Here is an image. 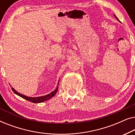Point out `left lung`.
Segmentation results:
<instances>
[{
    "mask_svg": "<svg viewBox=\"0 0 135 135\" xmlns=\"http://www.w3.org/2000/svg\"><path fill=\"white\" fill-rule=\"evenodd\" d=\"M114 16H115V17L116 18V19H117V20H118V21H119V19H118V18H117V16H116L115 15H114Z\"/></svg>",
    "mask_w": 135,
    "mask_h": 135,
    "instance_id": "1",
    "label": "left lung"
}]
</instances>
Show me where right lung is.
Instances as JSON below:
<instances>
[{
	"label": "right lung",
	"mask_w": 135,
	"mask_h": 135,
	"mask_svg": "<svg viewBox=\"0 0 135 135\" xmlns=\"http://www.w3.org/2000/svg\"><path fill=\"white\" fill-rule=\"evenodd\" d=\"M59 81H60V80H59ZM59 81H58V85H59ZM12 90H13V91L14 93L16 94V95L20 96V97L26 99V100H27V101H31V102L34 103H40L44 102V101H47V100H48V99H50L52 97H54V96L55 95V94L56 93V92L58 91V86H57L56 89H55L53 91L51 92V93L48 94V95H47L42 96V97H26V96L23 95L21 93H18V92L16 91V90H15L13 87H12Z\"/></svg>",
	"instance_id": "right-lung-1"
}]
</instances>
